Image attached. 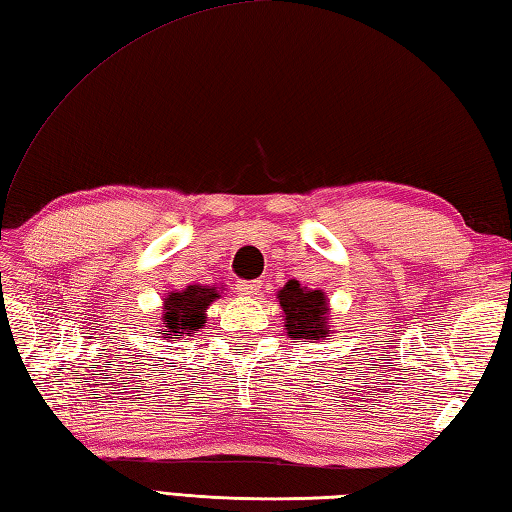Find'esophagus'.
I'll use <instances>...</instances> for the list:
<instances>
[{
  "label": "esophagus",
  "mask_w": 512,
  "mask_h": 512,
  "mask_svg": "<svg viewBox=\"0 0 512 512\" xmlns=\"http://www.w3.org/2000/svg\"><path fill=\"white\" fill-rule=\"evenodd\" d=\"M237 293L253 297L259 293V282H246V279H242V282H237Z\"/></svg>",
  "instance_id": "obj_1"
}]
</instances>
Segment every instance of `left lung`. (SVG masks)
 I'll return each mask as SVG.
<instances>
[{"label": "left lung", "mask_w": 512, "mask_h": 512, "mask_svg": "<svg viewBox=\"0 0 512 512\" xmlns=\"http://www.w3.org/2000/svg\"><path fill=\"white\" fill-rule=\"evenodd\" d=\"M279 306L284 308V326L295 339H324L328 337L326 315L328 304L322 290H308L295 279L279 290Z\"/></svg>", "instance_id": "left-lung-1"}]
</instances>
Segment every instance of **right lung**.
Listing matches in <instances>:
<instances>
[{"instance_id": "right-lung-1", "label": "right lung", "mask_w": 512, "mask_h": 512, "mask_svg": "<svg viewBox=\"0 0 512 512\" xmlns=\"http://www.w3.org/2000/svg\"><path fill=\"white\" fill-rule=\"evenodd\" d=\"M219 293L210 286H188L184 290H173L164 299V315L159 322V335L166 339L190 337L197 328L206 324V308Z\"/></svg>"}]
</instances>
